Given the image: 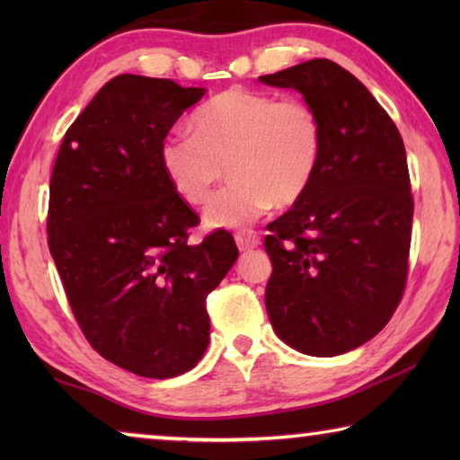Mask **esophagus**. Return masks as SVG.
Wrapping results in <instances>:
<instances>
[{"instance_id":"34e87169","label":"esophagus","mask_w":460,"mask_h":460,"mask_svg":"<svg viewBox=\"0 0 460 460\" xmlns=\"http://www.w3.org/2000/svg\"><path fill=\"white\" fill-rule=\"evenodd\" d=\"M235 243L241 249V252H249V249L258 247L260 245V235L252 229H245V231H239L235 233Z\"/></svg>"}]
</instances>
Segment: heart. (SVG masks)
<instances>
[{"label":"heart","mask_w":460,"mask_h":460,"mask_svg":"<svg viewBox=\"0 0 460 460\" xmlns=\"http://www.w3.org/2000/svg\"><path fill=\"white\" fill-rule=\"evenodd\" d=\"M324 152L321 113L306 99H278L266 91L229 87L192 115V136L172 134L160 146V164L172 189L190 205L211 199L205 223L235 229L292 207L313 186Z\"/></svg>","instance_id":"obj_1"}]
</instances>
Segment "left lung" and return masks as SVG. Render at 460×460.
Wrapping results in <instances>:
<instances>
[{
  "mask_svg": "<svg viewBox=\"0 0 460 460\" xmlns=\"http://www.w3.org/2000/svg\"><path fill=\"white\" fill-rule=\"evenodd\" d=\"M260 81L300 91L324 128L313 186L268 225V316L296 351L342 355L384 329L406 290L414 217L406 147L385 109L337 62L313 58Z\"/></svg>",
  "mask_w": 460,
  "mask_h": 460,
  "instance_id": "left-lung-1",
  "label": "left lung"
}]
</instances>
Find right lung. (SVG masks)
Segmentation results:
<instances>
[{"instance_id":"1","label":"right lung","mask_w":460,"mask_h":460,"mask_svg":"<svg viewBox=\"0 0 460 460\" xmlns=\"http://www.w3.org/2000/svg\"><path fill=\"white\" fill-rule=\"evenodd\" d=\"M202 95L115 76L66 129L50 176L49 247L76 323L103 359L142 377L202 359L207 296L239 255L221 229L189 243L200 219L160 164L170 128Z\"/></svg>"}]
</instances>
